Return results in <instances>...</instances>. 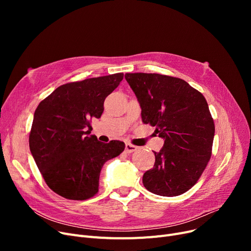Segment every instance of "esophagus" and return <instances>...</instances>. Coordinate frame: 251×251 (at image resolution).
I'll use <instances>...</instances> for the list:
<instances>
[{"instance_id": "1", "label": "esophagus", "mask_w": 251, "mask_h": 251, "mask_svg": "<svg viewBox=\"0 0 251 251\" xmlns=\"http://www.w3.org/2000/svg\"><path fill=\"white\" fill-rule=\"evenodd\" d=\"M136 150H137V147L133 146V144H131V143H126V146H125V151H126L128 153L133 152V151H135Z\"/></svg>"}]
</instances>
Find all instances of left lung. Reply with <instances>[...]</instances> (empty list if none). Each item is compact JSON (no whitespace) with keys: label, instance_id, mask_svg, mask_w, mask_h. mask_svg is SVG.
<instances>
[{"label":"left lung","instance_id":"obj_1","mask_svg":"<svg viewBox=\"0 0 251 251\" xmlns=\"http://www.w3.org/2000/svg\"><path fill=\"white\" fill-rule=\"evenodd\" d=\"M141 108L144 124L155 127L164 147L153 168L143 174L149 191L177 196L199 181L210 159L215 123L199 90L183 79L156 73H126Z\"/></svg>","mask_w":251,"mask_h":251}]
</instances>
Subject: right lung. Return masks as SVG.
Returning <instances> with one entry per match:
<instances>
[{
  "label": "right lung",
  "mask_w": 251,
  "mask_h": 251,
  "mask_svg": "<svg viewBox=\"0 0 251 251\" xmlns=\"http://www.w3.org/2000/svg\"><path fill=\"white\" fill-rule=\"evenodd\" d=\"M124 74L84 79L56 88L39 102L29 133V148L47 185L72 201L99 191L103 164L120 154L125 143H103L89 135L92 118H100L103 101Z\"/></svg>",
  "instance_id": "1"
}]
</instances>
